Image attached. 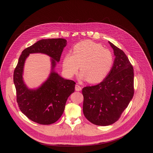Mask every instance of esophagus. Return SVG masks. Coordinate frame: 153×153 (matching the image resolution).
<instances>
[{"label":"esophagus","instance_id":"esophagus-1","mask_svg":"<svg viewBox=\"0 0 153 153\" xmlns=\"http://www.w3.org/2000/svg\"><path fill=\"white\" fill-rule=\"evenodd\" d=\"M81 89H82V88H81V87L79 85L76 84V85H75V90H76V91H81Z\"/></svg>","mask_w":153,"mask_h":153}]
</instances>
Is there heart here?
Returning <instances> with one entry per match:
<instances>
[{"label": "heart", "instance_id": "b5f03b06", "mask_svg": "<svg viewBox=\"0 0 153 153\" xmlns=\"http://www.w3.org/2000/svg\"><path fill=\"white\" fill-rule=\"evenodd\" d=\"M113 64L110 51L98 43L85 40L74 46L72 54L68 53L64 56L62 68L65 74L72 77L77 73L80 66L82 79H87L90 83H97L106 77Z\"/></svg>", "mask_w": 153, "mask_h": 153}]
</instances>
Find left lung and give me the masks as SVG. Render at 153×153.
Returning a JSON list of instances; mask_svg holds the SVG:
<instances>
[{
	"mask_svg": "<svg viewBox=\"0 0 153 153\" xmlns=\"http://www.w3.org/2000/svg\"><path fill=\"white\" fill-rule=\"evenodd\" d=\"M115 58L102 82L85 87L83 113L92 123L108 126L118 121L134 95V71L125 53L109 42Z\"/></svg>",
	"mask_w": 153,
	"mask_h": 153,
	"instance_id": "8db88e82",
	"label": "left lung"
}]
</instances>
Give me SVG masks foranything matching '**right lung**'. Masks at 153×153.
I'll use <instances>...</instances> for the list:
<instances>
[{
	"mask_svg": "<svg viewBox=\"0 0 153 153\" xmlns=\"http://www.w3.org/2000/svg\"><path fill=\"white\" fill-rule=\"evenodd\" d=\"M66 40L63 38L43 39L22 52L13 72L17 102L22 113L31 121L50 125L58 121L65 108L69 96L74 92L76 82L66 80L54 72L56 61H60ZM41 52L52 58V71L42 85L37 90H28L22 81L23 66L31 53Z\"/></svg>",
	"mask_w": 153,
	"mask_h": 153,
	"instance_id": "right-lung-1",
	"label": "right lung"
}]
</instances>
